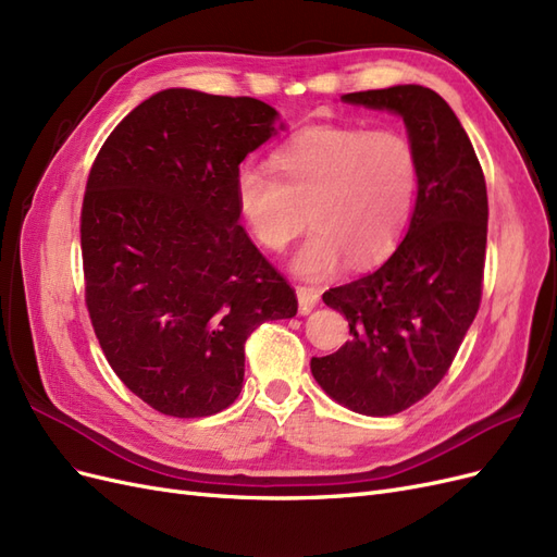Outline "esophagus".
<instances>
[{"label": "esophagus", "instance_id": "esophagus-1", "mask_svg": "<svg viewBox=\"0 0 557 557\" xmlns=\"http://www.w3.org/2000/svg\"><path fill=\"white\" fill-rule=\"evenodd\" d=\"M320 293L311 285H297V301H299V313H311V309L318 305Z\"/></svg>", "mask_w": 557, "mask_h": 557}]
</instances>
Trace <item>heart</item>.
<instances>
[{
    "label": "heart",
    "mask_w": 557,
    "mask_h": 557,
    "mask_svg": "<svg viewBox=\"0 0 557 557\" xmlns=\"http://www.w3.org/2000/svg\"><path fill=\"white\" fill-rule=\"evenodd\" d=\"M276 176L244 170L237 178L242 215L267 250L281 252L309 221L295 272L323 278L342 267L385 260L407 230L418 164L411 144L393 129L309 127L283 144Z\"/></svg>",
    "instance_id": "1"
}]
</instances>
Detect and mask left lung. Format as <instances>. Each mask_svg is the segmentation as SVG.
<instances>
[{
	"label": "left lung",
	"mask_w": 557,
	"mask_h": 557,
	"mask_svg": "<svg viewBox=\"0 0 557 557\" xmlns=\"http://www.w3.org/2000/svg\"><path fill=\"white\" fill-rule=\"evenodd\" d=\"M344 102L404 117L418 164L407 237L376 272L323 295L352 339L313 358L323 391L364 416H393L430 395L450 369L483 293L487 193L458 115L423 86L348 92Z\"/></svg>",
	"instance_id": "8db88e82"
}]
</instances>
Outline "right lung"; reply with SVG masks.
Returning <instances> with one entry per match:
<instances>
[{"label":"right lung","instance_id":"right-lung-1","mask_svg":"<svg viewBox=\"0 0 557 557\" xmlns=\"http://www.w3.org/2000/svg\"><path fill=\"white\" fill-rule=\"evenodd\" d=\"M252 97L170 88L109 134L81 209L86 307L129 391L174 418L227 409L244 344L297 295L239 225L244 158L274 134Z\"/></svg>","mask_w":557,"mask_h":557}]
</instances>
